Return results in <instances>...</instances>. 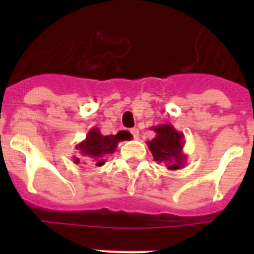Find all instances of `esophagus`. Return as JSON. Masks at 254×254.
<instances>
[{"mask_svg":"<svg viewBox=\"0 0 254 254\" xmlns=\"http://www.w3.org/2000/svg\"><path fill=\"white\" fill-rule=\"evenodd\" d=\"M131 133H132V136H133L134 140H138V129L137 128H132Z\"/></svg>","mask_w":254,"mask_h":254,"instance_id":"obj_1","label":"esophagus"}]
</instances>
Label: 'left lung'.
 I'll list each match as a JSON object with an SVG mask.
<instances>
[{"label":"left lung","instance_id":"1","mask_svg":"<svg viewBox=\"0 0 254 254\" xmlns=\"http://www.w3.org/2000/svg\"><path fill=\"white\" fill-rule=\"evenodd\" d=\"M151 129L156 133V136L146 143L154 156V160L164 163L169 170L185 168L187 155L183 154V147L186 143L183 133L177 131L169 123L154 126Z\"/></svg>","mask_w":254,"mask_h":254}]
</instances>
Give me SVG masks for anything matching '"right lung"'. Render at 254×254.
Instances as JSON below:
<instances>
[{
  "label": "right lung",
  "instance_id": "add662e5",
  "mask_svg": "<svg viewBox=\"0 0 254 254\" xmlns=\"http://www.w3.org/2000/svg\"><path fill=\"white\" fill-rule=\"evenodd\" d=\"M125 140H127V134L122 133V131L117 134L104 136L100 133L98 127H93L87 132L85 140L75 146L78 151V156H73V163L78 164L82 161L89 165L102 167L104 165L107 155L113 154L118 142Z\"/></svg>",
  "mask_w": 254,
  "mask_h": 254
}]
</instances>
